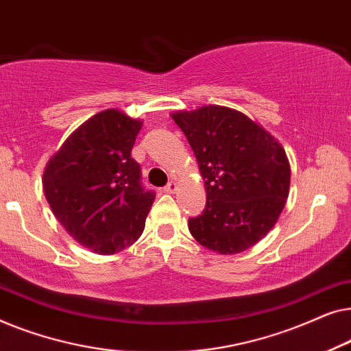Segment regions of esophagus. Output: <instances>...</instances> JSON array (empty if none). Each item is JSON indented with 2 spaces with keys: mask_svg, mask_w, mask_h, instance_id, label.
<instances>
[{
  "mask_svg": "<svg viewBox=\"0 0 351 351\" xmlns=\"http://www.w3.org/2000/svg\"><path fill=\"white\" fill-rule=\"evenodd\" d=\"M165 191H166V193H176V191H177V184H176V182L171 180L169 184L165 186Z\"/></svg>",
  "mask_w": 351,
  "mask_h": 351,
  "instance_id": "obj_1",
  "label": "esophagus"
}]
</instances>
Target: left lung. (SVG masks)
I'll use <instances>...</instances> for the list:
<instances>
[{"mask_svg": "<svg viewBox=\"0 0 351 351\" xmlns=\"http://www.w3.org/2000/svg\"><path fill=\"white\" fill-rule=\"evenodd\" d=\"M193 150L206 186V208L189 219L201 246L230 256L257 244L275 227L289 195L285 148L238 110L208 105L172 113Z\"/></svg>", "mask_w": 351, "mask_h": 351, "instance_id": "obj_1", "label": "left lung"}]
</instances>
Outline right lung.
Listing matches in <instances>:
<instances>
[{
	"instance_id": "right-lung-1",
	"label": "right lung",
	"mask_w": 351,
	"mask_h": 351,
	"mask_svg": "<svg viewBox=\"0 0 351 351\" xmlns=\"http://www.w3.org/2000/svg\"><path fill=\"white\" fill-rule=\"evenodd\" d=\"M141 119L117 108L84 121L47 161L43 190L56 219L75 241L110 256L134 244L145 228L155 193L142 186L131 158Z\"/></svg>"
}]
</instances>
